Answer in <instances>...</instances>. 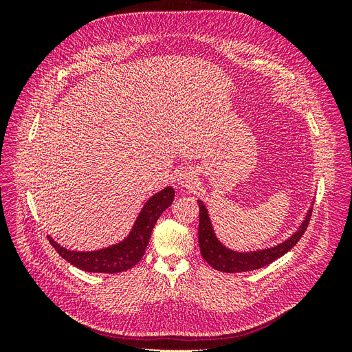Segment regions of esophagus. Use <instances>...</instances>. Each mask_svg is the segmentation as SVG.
Wrapping results in <instances>:
<instances>
[{
    "mask_svg": "<svg viewBox=\"0 0 352 352\" xmlns=\"http://www.w3.org/2000/svg\"><path fill=\"white\" fill-rule=\"evenodd\" d=\"M194 182H195V176L192 172H190V170L185 168V170H180V172L177 173V184L180 186L189 188L194 185Z\"/></svg>",
    "mask_w": 352,
    "mask_h": 352,
    "instance_id": "esophagus-1",
    "label": "esophagus"
}]
</instances>
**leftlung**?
<instances>
[{"label": "left lung", "mask_w": 352, "mask_h": 352, "mask_svg": "<svg viewBox=\"0 0 352 352\" xmlns=\"http://www.w3.org/2000/svg\"><path fill=\"white\" fill-rule=\"evenodd\" d=\"M198 206H199L198 242H199V251H201L202 258H204L211 267H214L219 272H226V273L257 270L260 267H264V265H269L274 260H278L287 251H291L296 245V242L300 241L301 236L304 235L313 211V207L307 211L301 226L298 228V230L294 232L286 241L274 245V247H270V248L250 251V252H239L225 247V245L219 241L214 229H212L211 220L208 216V210L206 208L204 202L198 199Z\"/></svg>", "instance_id": "8db88e82"}]
</instances>
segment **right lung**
<instances>
[{
    "label": "right lung",
    "mask_w": 352,
    "mask_h": 352,
    "mask_svg": "<svg viewBox=\"0 0 352 352\" xmlns=\"http://www.w3.org/2000/svg\"><path fill=\"white\" fill-rule=\"evenodd\" d=\"M173 198L175 189L172 186H167L154 194L145 202L129 235L119 243L110 245L107 248L97 251H70L61 247L51 236H48V239L63 258L80 270L109 274L126 272L132 269L142 258L146 245L150 242L155 221L163 214L166 208L172 206Z\"/></svg>",
    "instance_id": "obj_1"
}]
</instances>
